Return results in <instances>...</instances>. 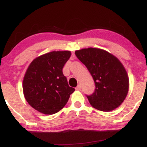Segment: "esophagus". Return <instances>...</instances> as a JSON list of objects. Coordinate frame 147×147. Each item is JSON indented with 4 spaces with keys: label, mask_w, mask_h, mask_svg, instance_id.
<instances>
[{
    "label": "esophagus",
    "mask_w": 147,
    "mask_h": 147,
    "mask_svg": "<svg viewBox=\"0 0 147 147\" xmlns=\"http://www.w3.org/2000/svg\"><path fill=\"white\" fill-rule=\"evenodd\" d=\"M81 88H82V86H81L80 84H79V85L77 86L75 88V89H76V90H81Z\"/></svg>",
    "instance_id": "obj_1"
}]
</instances>
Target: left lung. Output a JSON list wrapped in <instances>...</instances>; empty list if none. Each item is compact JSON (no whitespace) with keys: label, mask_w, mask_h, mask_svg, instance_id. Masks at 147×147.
I'll return each mask as SVG.
<instances>
[{"label":"left lung","mask_w":147,"mask_h":147,"mask_svg":"<svg viewBox=\"0 0 147 147\" xmlns=\"http://www.w3.org/2000/svg\"><path fill=\"white\" fill-rule=\"evenodd\" d=\"M75 53L86 65L95 82V92L87 95L90 105L106 112L119 107L125 99L129 88V76L120 61L99 48H84L76 50Z\"/></svg>","instance_id":"left-lung-1"}]
</instances>
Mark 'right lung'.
<instances>
[{
	"instance_id": "1",
	"label": "right lung",
	"mask_w": 147,
	"mask_h": 147,
	"mask_svg": "<svg viewBox=\"0 0 147 147\" xmlns=\"http://www.w3.org/2000/svg\"><path fill=\"white\" fill-rule=\"evenodd\" d=\"M71 52L52 51L34 59L23 77V90L26 101L41 113L52 115L65 106L75 91L68 86L63 68Z\"/></svg>"
}]
</instances>
